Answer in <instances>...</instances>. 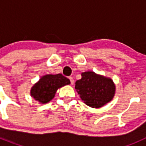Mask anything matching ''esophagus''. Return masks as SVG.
I'll use <instances>...</instances> for the list:
<instances>
[{"mask_svg":"<svg viewBox=\"0 0 146 146\" xmlns=\"http://www.w3.org/2000/svg\"><path fill=\"white\" fill-rule=\"evenodd\" d=\"M69 79L70 80V81H71V84H72V85L74 84V78H73V77H69Z\"/></svg>","mask_w":146,"mask_h":146,"instance_id":"34e87169","label":"esophagus"}]
</instances>
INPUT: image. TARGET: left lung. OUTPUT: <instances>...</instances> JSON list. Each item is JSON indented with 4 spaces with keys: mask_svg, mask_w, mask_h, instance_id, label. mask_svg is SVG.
I'll use <instances>...</instances> for the list:
<instances>
[{
    "mask_svg": "<svg viewBox=\"0 0 146 146\" xmlns=\"http://www.w3.org/2000/svg\"><path fill=\"white\" fill-rule=\"evenodd\" d=\"M81 76L82 78L76 81L75 89L88 106L102 108L113 99L115 86L112 79L94 72H82Z\"/></svg>",
    "mask_w": 146,
    "mask_h": 146,
    "instance_id": "left-lung-1",
    "label": "left lung"
}]
</instances>
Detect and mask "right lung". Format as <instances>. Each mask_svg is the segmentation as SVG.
<instances>
[{
    "instance_id": "1",
    "label": "right lung",
    "mask_w": 146,
    "mask_h": 146,
    "mask_svg": "<svg viewBox=\"0 0 146 146\" xmlns=\"http://www.w3.org/2000/svg\"><path fill=\"white\" fill-rule=\"evenodd\" d=\"M69 84L70 80L63 74H46L33 85L31 96L41 104H46L55 97L58 89Z\"/></svg>"
}]
</instances>
